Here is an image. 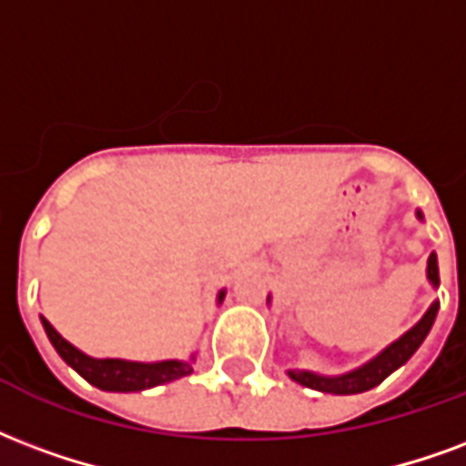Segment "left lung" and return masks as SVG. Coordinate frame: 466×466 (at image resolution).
<instances>
[{
    "label": "left lung",
    "mask_w": 466,
    "mask_h": 466,
    "mask_svg": "<svg viewBox=\"0 0 466 466\" xmlns=\"http://www.w3.org/2000/svg\"><path fill=\"white\" fill-rule=\"evenodd\" d=\"M417 217L422 219V212H417ZM427 279H430V284L435 286V289L440 286V268H437L435 254H430V259H427ZM437 309H440V303L435 301L408 333H402L395 343H390L382 350L380 356H375L373 360H368V363L356 368V370H350V373L329 378V375H316L309 373V370H289V378L303 385V388L330 392V395H356V392L370 390L375 385H380L388 375L395 373L400 365L408 363L417 348L422 346V340L427 339V333H430L437 319Z\"/></svg>",
    "instance_id": "1"
}]
</instances>
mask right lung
<instances>
[{
  "mask_svg": "<svg viewBox=\"0 0 466 466\" xmlns=\"http://www.w3.org/2000/svg\"><path fill=\"white\" fill-rule=\"evenodd\" d=\"M224 291H219L217 301H222ZM44 330L49 336L51 346L56 348V353L66 360L76 373L86 380L108 392H140L155 385L177 380L192 373V360H160V363H133V360H120V358H91L74 348L66 339H61L49 320L41 316Z\"/></svg>",
  "mask_w": 466,
  "mask_h": 466,
  "instance_id": "obj_1",
  "label": "right lung"
}]
</instances>
